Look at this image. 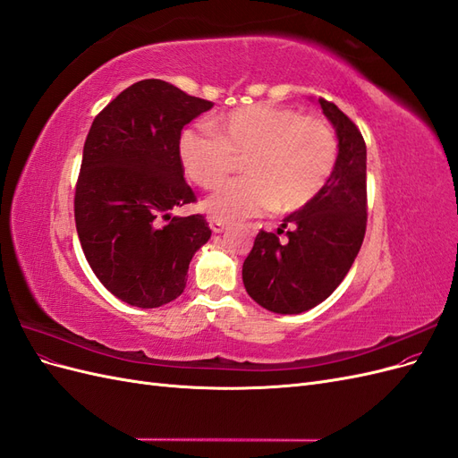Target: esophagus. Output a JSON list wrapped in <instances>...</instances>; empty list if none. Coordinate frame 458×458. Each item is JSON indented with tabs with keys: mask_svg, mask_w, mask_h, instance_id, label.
<instances>
[{
	"mask_svg": "<svg viewBox=\"0 0 458 458\" xmlns=\"http://www.w3.org/2000/svg\"><path fill=\"white\" fill-rule=\"evenodd\" d=\"M225 227H227L225 221H221V219H210V229H212V233H221Z\"/></svg>",
	"mask_w": 458,
	"mask_h": 458,
	"instance_id": "1",
	"label": "esophagus"
}]
</instances>
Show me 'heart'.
<instances>
[{
  "label": "heart",
  "instance_id": "obj_1",
  "mask_svg": "<svg viewBox=\"0 0 458 458\" xmlns=\"http://www.w3.org/2000/svg\"><path fill=\"white\" fill-rule=\"evenodd\" d=\"M209 133L185 130L177 152L185 175L202 189H216L242 162L246 177L234 179L202 202L221 221L256 216L267 208L296 212L330 182L338 164V137L323 118L298 108L246 105L208 122Z\"/></svg>",
  "mask_w": 458,
  "mask_h": 458
}]
</instances>
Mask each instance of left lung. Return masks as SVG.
Wrapping results in <instances>:
<instances>
[{"mask_svg":"<svg viewBox=\"0 0 458 458\" xmlns=\"http://www.w3.org/2000/svg\"><path fill=\"white\" fill-rule=\"evenodd\" d=\"M338 137V164L325 189L283 219L276 233L259 231L242 263L248 296L261 308L296 315L325 301L348 275L367 229V145L342 110L318 99ZM287 239L281 242L278 234Z\"/></svg>","mask_w":458,"mask_h":458,"instance_id":"8db88e82","label":"left lung"}]
</instances>
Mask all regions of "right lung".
<instances>
[{"label":"right lung","mask_w":458,"mask_h":458,"mask_svg":"<svg viewBox=\"0 0 458 458\" xmlns=\"http://www.w3.org/2000/svg\"><path fill=\"white\" fill-rule=\"evenodd\" d=\"M212 106L164 80H141L91 123L76 183V231L97 279L130 306L160 308L182 296L189 263L210 239L204 216L172 210L195 202L179 162L182 130Z\"/></svg>","instance_id":"add662e5"}]
</instances>
